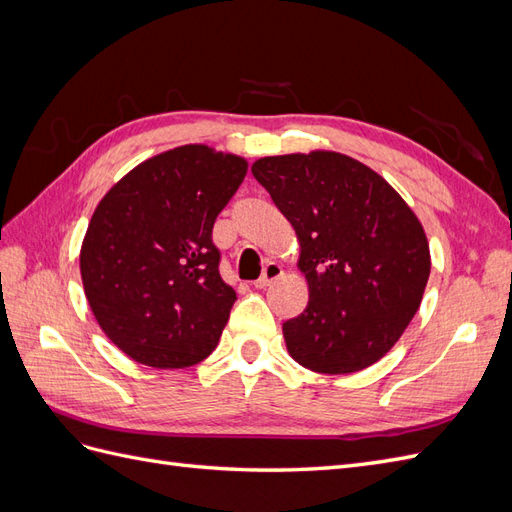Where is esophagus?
<instances>
[{
	"label": "esophagus",
	"mask_w": 512,
	"mask_h": 512,
	"mask_svg": "<svg viewBox=\"0 0 512 512\" xmlns=\"http://www.w3.org/2000/svg\"><path fill=\"white\" fill-rule=\"evenodd\" d=\"M280 275H282V267L277 265V262H267V265L262 267V275L254 282V286H256V288H265V286H269L271 282H275Z\"/></svg>",
	"instance_id": "1"
}]
</instances>
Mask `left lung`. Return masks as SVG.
<instances>
[{
	"instance_id": "obj_1",
	"label": "left lung",
	"mask_w": 512,
	"mask_h": 512,
	"mask_svg": "<svg viewBox=\"0 0 512 512\" xmlns=\"http://www.w3.org/2000/svg\"><path fill=\"white\" fill-rule=\"evenodd\" d=\"M252 175L301 245L309 301L282 327L292 359L318 374L382 359L429 280V245L412 209L369 166L335 151L260 158Z\"/></svg>"
}]
</instances>
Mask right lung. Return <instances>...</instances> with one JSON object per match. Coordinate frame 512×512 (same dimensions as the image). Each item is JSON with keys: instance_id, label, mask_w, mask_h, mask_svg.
Returning a JSON list of instances; mask_svg holds the SVG:
<instances>
[{"instance_id": "1", "label": "right lung", "mask_w": 512, "mask_h": 512, "mask_svg": "<svg viewBox=\"0 0 512 512\" xmlns=\"http://www.w3.org/2000/svg\"><path fill=\"white\" fill-rule=\"evenodd\" d=\"M247 162L183 145L138 164L100 200L81 247L91 312L136 363L196 365L218 346L237 294L220 277L215 218Z\"/></svg>"}]
</instances>
